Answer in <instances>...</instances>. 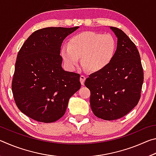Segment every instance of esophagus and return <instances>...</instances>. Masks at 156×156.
Segmentation results:
<instances>
[{
	"label": "esophagus",
	"instance_id": "34e87169",
	"mask_svg": "<svg viewBox=\"0 0 156 156\" xmlns=\"http://www.w3.org/2000/svg\"><path fill=\"white\" fill-rule=\"evenodd\" d=\"M85 80H86V78H85V76H80V83H81V84L82 85H84V81H85Z\"/></svg>",
	"mask_w": 156,
	"mask_h": 156
}]
</instances>
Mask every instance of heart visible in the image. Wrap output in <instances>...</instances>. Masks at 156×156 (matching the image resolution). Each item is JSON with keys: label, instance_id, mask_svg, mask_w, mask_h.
<instances>
[{"label": "heart", "instance_id": "b5f03b06", "mask_svg": "<svg viewBox=\"0 0 156 156\" xmlns=\"http://www.w3.org/2000/svg\"><path fill=\"white\" fill-rule=\"evenodd\" d=\"M116 41L109 34L84 31L73 36L67 46L62 47L61 55L66 64L76 67L79 58L90 72H98L107 67L114 58Z\"/></svg>", "mask_w": 156, "mask_h": 156}]
</instances>
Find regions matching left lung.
<instances>
[{"label":"left lung","mask_w":156,"mask_h":156,"mask_svg":"<svg viewBox=\"0 0 156 156\" xmlns=\"http://www.w3.org/2000/svg\"><path fill=\"white\" fill-rule=\"evenodd\" d=\"M110 28L118 38L114 58L107 67L89 75L84 83L91 91L92 112L105 120L122 118L138 105L144 81L136 44L120 29Z\"/></svg>","instance_id":"left-lung-1"}]
</instances>
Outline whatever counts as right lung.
<instances>
[{
	"label": "right lung",
	"mask_w": 156,
	"mask_h": 156,
	"mask_svg": "<svg viewBox=\"0 0 156 156\" xmlns=\"http://www.w3.org/2000/svg\"><path fill=\"white\" fill-rule=\"evenodd\" d=\"M78 27L36 30L18 51L12 93L18 109L31 119L45 123L59 120L80 89V74L63 70L60 55L63 40Z\"/></svg>",
	"instance_id": "1"
}]
</instances>
